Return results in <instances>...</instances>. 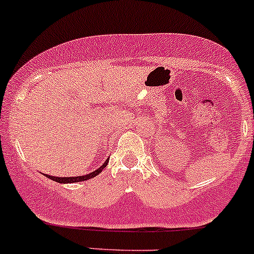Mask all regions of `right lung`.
Here are the masks:
<instances>
[{
  "instance_id": "obj_1",
  "label": "right lung",
  "mask_w": 254,
  "mask_h": 254,
  "mask_svg": "<svg viewBox=\"0 0 254 254\" xmlns=\"http://www.w3.org/2000/svg\"><path fill=\"white\" fill-rule=\"evenodd\" d=\"M108 161H110V160H108V159H107V160H106L105 163L102 164V165L100 166L99 169L95 170V171L90 172V174L84 175V176H77V177H55V176H50V175H44V176H47V177L50 178V180H53V181H57V182H59V183H76V182H82V181L90 180V178L97 176V175H99L100 172H101L102 170H104V169L106 168V166H107Z\"/></svg>"
}]
</instances>
